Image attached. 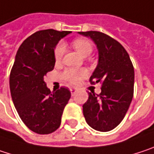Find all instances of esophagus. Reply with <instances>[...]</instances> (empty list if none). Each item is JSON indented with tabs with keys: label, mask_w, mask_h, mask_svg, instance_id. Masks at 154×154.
Listing matches in <instances>:
<instances>
[{
	"label": "esophagus",
	"mask_w": 154,
	"mask_h": 154,
	"mask_svg": "<svg viewBox=\"0 0 154 154\" xmlns=\"http://www.w3.org/2000/svg\"><path fill=\"white\" fill-rule=\"evenodd\" d=\"M77 88H71L70 89V91H71V94H72V96H74L75 95V93L77 92Z\"/></svg>",
	"instance_id": "1"
}]
</instances>
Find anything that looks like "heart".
I'll use <instances>...</instances> for the list:
<instances>
[{
  "label": "heart",
  "mask_w": 154,
  "mask_h": 154,
  "mask_svg": "<svg viewBox=\"0 0 154 154\" xmlns=\"http://www.w3.org/2000/svg\"><path fill=\"white\" fill-rule=\"evenodd\" d=\"M73 48L77 50L82 57H88L92 52V44L86 39H76L72 42ZM66 47L63 42H59L55 48V58L57 61L61 60L65 53ZM87 75L86 70L84 69H66L62 73V79L71 85H76L80 81Z\"/></svg>",
  "instance_id": "heart-1"
}]
</instances>
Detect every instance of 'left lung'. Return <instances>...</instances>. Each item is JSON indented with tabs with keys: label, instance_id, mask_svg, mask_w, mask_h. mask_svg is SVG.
<instances>
[{
	"label": "left lung",
	"instance_id": "1",
	"mask_svg": "<svg viewBox=\"0 0 154 154\" xmlns=\"http://www.w3.org/2000/svg\"><path fill=\"white\" fill-rule=\"evenodd\" d=\"M90 38L98 50V63L91 83L101 82V93L88 92V99L82 106L86 122L92 128L106 132L123 120L134 93L135 72L129 56L123 46L100 32H79Z\"/></svg>",
	"mask_w": 154,
	"mask_h": 154
}]
</instances>
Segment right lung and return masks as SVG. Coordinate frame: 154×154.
Masks as SVG:
<instances>
[{
	"mask_svg": "<svg viewBox=\"0 0 154 154\" xmlns=\"http://www.w3.org/2000/svg\"><path fill=\"white\" fill-rule=\"evenodd\" d=\"M70 31L47 29L34 32L19 47L10 76L12 101L22 122L32 131L44 135L57 130L71 97L66 88L50 92L44 75L54 69L55 48Z\"/></svg>",
	"mask_w": 154,
	"mask_h": 154,
	"instance_id": "right-lung-1",
	"label": "right lung"
}]
</instances>
